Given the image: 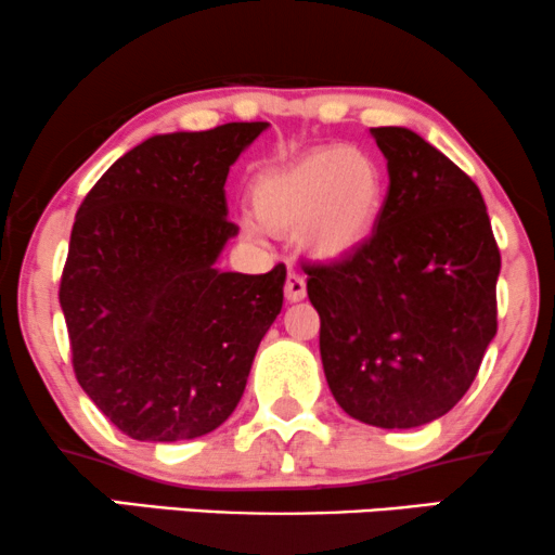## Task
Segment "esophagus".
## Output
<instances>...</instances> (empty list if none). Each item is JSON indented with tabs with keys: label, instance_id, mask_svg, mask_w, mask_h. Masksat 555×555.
Masks as SVG:
<instances>
[{
	"label": "esophagus",
	"instance_id": "esophagus-1",
	"mask_svg": "<svg viewBox=\"0 0 555 555\" xmlns=\"http://www.w3.org/2000/svg\"><path fill=\"white\" fill-rule=\"evenodd\" d=\"M284 294L289 301H301L307 297V282L305 276L297 271H289V276H286V286H284Z\"/></svg>",
	"mask_w": 555,
	"mask_h": 555
}]
</instances>
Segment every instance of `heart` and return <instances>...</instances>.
I'll list each match as a JSON object with an SVG mask.
<instances>
[{"label": "heart", "mask_w": 555, "mask_h": 555, "mask_svg": "<svg viewBox=\"0 0 555 555\" xmlns=\"http://www.w3.org/2000/svg\"><path fill=\"white\" fill-rule=\"evenodd\" d=\"M250 196L266 228H299L301 245L312 256L338 258L374 230L384 205V173L369 153L330 145L263 173ZM243 230L261 233L250 220Z\"/></svg>", "instance_id": "1"}]
</instances>
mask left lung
I'll use <instances>...</instances> for the list:
<instances>
[{
    "mask_svg": "<svg viewBox=\"0 0 555 555\" xmlns=\"http://www.w3.org/2000/svg\"><path fill=\"white\" fill-rule=\"evenodd\" d=\"M389 192L366 241L307 266L327 387L350 417L420 427L443 417L496 335L500 248L479 186L406 128H371Z\"/></svg>",
    "mask_w": 555,
    "mask_h": 555,
    "instance_id": "1",
    "label": "left lung"
}]
</instances>
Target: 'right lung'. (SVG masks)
Here are the masks:
<instances>
[{"label": "right lung", "instance_id": "obj_1", "mask_svg": "<svg viewBox=\"0 0 555 555\" xmlns=\"http://www.w3.org/2000/svg\"><path fill=\"white\" fill-rule=\"evenodd\" d=\"M266 128L143 140L76 212L59 292L74 374L132 440L177 443L225 423L282 312V263L256 276L215 266L237 235L228 171Z\"/></svg>", "mask_w": 555, "mask_h": 555}]
</instances>
